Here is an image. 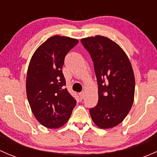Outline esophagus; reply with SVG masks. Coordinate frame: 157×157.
Returning <instances> with one entry per match:
<instances>
[{"mask_svg":"<svg viewBox=\"0 0 157 157\" xmlns=\"http://www.w3.org/2000/svg\"><path fill=\"white\" fill-rule=\"evenodd\" d=\"M79 96H80V99H83L85 96V94H84V92H81V93H79Z\"/></svg>","mask_w":157,"mask_h":157,"instance_id":"1","label":"esophagus"}]
</instances>
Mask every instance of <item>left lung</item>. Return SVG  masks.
<instances>
[{
	"instance_id": "8db88e82",
	"label": "left lung",
	"mask_w": 157,
	"mask_h": 157,
	"mask_svg": "<svg viewBox=\"0 0 157 157\" xmlns=\"http://www.w3.org/2000/svg\"><path fill=\"white\" fill-rule=\"evenodd\" d=\"M93 61L99 100L90 109L99 128H111L121 122L134 102L135 80L131 62L123 49L102 36L81 39Z\"/></svg>"
}]
</instances>
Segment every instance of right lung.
<instances>
[{"label":"right lung","instance_id":"right-lung-1","mask_svg":"<svg viewBox=\"0 0 157 157\" xmlns=\"http://www.w3.org/2000/svg\"><path fill=\"white\" fill-rule=\"evenodd\" d=\"M78 40L55 36L36 50L26 76V95L37 121L48 128H58L68 121L77 101L68 93L62 67L66 55Z\"/></svg>","mask_w":157,"mask_h":157}]
</instances>
